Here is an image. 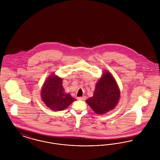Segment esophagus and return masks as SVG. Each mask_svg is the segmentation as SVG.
<instances>
[{
  "label": "esophagus",
  "instance_id": "34e87169",
  "mask_svg": "<svg viewBox=\"0 0 160 160\" xmlns=\"http://www.w3.org/2000/svg\"><path fill=\"white\" fill-rule=\"evenodd\" d=\"M78 100H85L86 99V97L85 96H83V97H78L77 98Z\"/></svg>",
  "mask_w": 160,
  "mask_h": 160
}]
</instances>
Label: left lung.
<instances>
[{
  "mask_svg": "<svg viewBox=\"0 0 160 160\" xmlns=\"http://www.w3.org/2000/svg\"><path fill=\"white\" fill-rule=\"evenodd\" d=\"M120 98V91L114 78L107 72L96 84L93 96L87 103L97 114H104L113 109Z\"/></svg>",
  "mask_w": 160,
  "mask_h": 160,
  "instance_id": "8db88e82",
  "label": "left lung"
}]
</instances>
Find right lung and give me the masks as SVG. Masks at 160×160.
Instances as JSON below:
<instances>
[{"mask_svg": "<svg viewBox=\"0 0 160 160\" xmlns=\"http://www.w3.org/2000/svg\"><path fill=\"white\" fill-rule=\"evenodd\" d=\"M62 82V78L52 75L44 82L41 90L42 101L54 111L63 110L76 100L69 93H65Z\"/></svg>", "mask_w": 160, "mask_h": 160, "instance_id": "obj_1", "label": "right lung"}]
</instances>
